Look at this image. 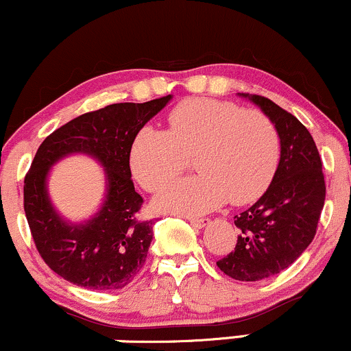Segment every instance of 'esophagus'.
I'll use <instances>...</instances> for the list:
<instances>
[{"instance_id":"34e87169","label":"esophagus","mask_w":351,"mask_h":351,"mask_svg":"<svg viewBox=\"0 0 351 351\" xmlns=\"http://www.w3.org/2000/svg\"><path fill=\"white\" fill-rule=\"evenodd\" d=\"M208 218H189V223L192 226H195V228H204L205 225H208Z\"/></svg>"}]
</instances>
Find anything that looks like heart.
<instances>
[{
  "label": "heart",
  "mask_w": 351,
  "mask_h": 351,
  "mask_svg": "<svg viewBox=\"0 0 351 351\" xmlns=\"http://www.w3.org/2000/svg\"><path fill=\"white\" fill-rule=\"evenodd\" d=\"M195 156L199 174L176 180L156 200L164 212L199 215L226 200L246 205L273 182L281 138L273 119L232 101L189 98L167 114V130L144 126L130 149L134 179L147 192L171 182Z\"/></svg>",
  "instance_id": "b5f03b06"
}]
</instances>
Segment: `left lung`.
I'll use <instances>...</instances> for the list:
<instances>
[{"instance_id":"8db88e82","label":"left lung","mask_w":351,"mask_h":351,"mask_svg":"<svg viewBox=\"0 0 351 351\" xmlns=\"http://www.w3.org/2000/svg\"><path fill=\"white\" fill-rule=\"evenodd\" d=\"M273 119L281 159L265 195L234 217L237 246L217 266L237 281H261L289 267L311 245L325 202L322 160L314 138L289 111L261 95L243 93Z\"/></svg>"}]
</instances>
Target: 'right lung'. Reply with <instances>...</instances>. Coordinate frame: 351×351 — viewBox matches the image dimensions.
I'll return each mask as SVG.
<instances>
[{"instance_id":"1","label":"right lung","mask_w":351,"mask_h":351,"mask_svg":"<svg viewBox=\"0 0 351 351\" xmlns=\"http://www.w3.org/2000/svg\"><path fill=\"white\" fill-rule=\"evenodd\" d=\"M171 100L113 103L56 130L37 149L24 177V212L40 258L65 281L86 289H123L139 273L152 241L154 220H141L143 197L134 191L130 149L136 133ZM85 152L104 164L109 193L100 213L84 226L56 215L45 189L53 162Z\"/></svg>"}]
</instances>
